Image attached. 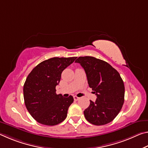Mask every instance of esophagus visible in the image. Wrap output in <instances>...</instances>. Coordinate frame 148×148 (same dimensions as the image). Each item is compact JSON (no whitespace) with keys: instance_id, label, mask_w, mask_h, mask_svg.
Instances as JSON below:
<instances>
[{"instance_id":"obj_1","label":"esophagus","mask_w":148,"mask_h":148,"mask_svg":"<svg viewBox=\"0 0 148 148\" xmlns=\"http://www.w3.org/2000/svg\"><path fill=\"white\" fill-rule=\"evenodd\" d=\"M74 101H78V100L79 99V97H76V96H74Z\"/></svg>"}]
</instances>
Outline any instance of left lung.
Here are the masks:
<instances>
[{
	"label": "left lung",
	"instance_id": "8db88e82",
	"mask_svg": "<svg viewBox=\"0 0 148 148\" xmlns=\"http://www.w3.org/2000/svg\"><path fill=\"white\" fill-rule=\"evenodd\" d=\"M86 73L89 86L97 95L90 101L84 116L95 125H103L113 121L124 103L125 86L120 74L107 62L93 57H79L76 61Z\"/></svg>",
	"mask_w": 148,
	"mask_h": 148
}]
</instances>
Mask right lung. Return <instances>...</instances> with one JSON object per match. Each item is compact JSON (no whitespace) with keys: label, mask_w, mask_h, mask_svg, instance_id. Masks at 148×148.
<instances>
[{"label":"right lung","mask_w":148,"mask_h":148,"mask_svg":"<svg viewBox=\"0 0 148 148\" xmlns=\"http://www.w3.org/2000/svg\"><path fill=\"white\" fill-rule=\"evenodd\" d=\"M76 59L53 57L44 61L32 69L23 86L25 104L37 122L53 126L66 119L72 96L65 98L57 95L56 87L59 84L61 73Z\"/></svg>","instance_id":"right-lung-1"}]
</instances>
